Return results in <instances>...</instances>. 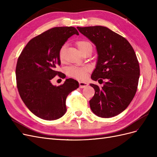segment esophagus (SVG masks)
Wrapping results in <instances>:
<instances>
[{
	"mask_svg": "<svg viewBox=\"0 0 157 157\" xmlns=\"http://www.w3.org/2000/svg\"><path fill=\"white\" fill-rule=\"evenodd\" d=\"M88 86V83L86 82H82V81H80L79 82V86L80 88H84L85 87H86Z\"/></svg>",
	"mask_w": 157,
	"mask_h": 157,
	"instance_id": "34e87169",
	"label": "esophagus"
}]
</instances>
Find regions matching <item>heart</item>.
<instances>
[{"label": "heart", "instance_id": "b5f03b06", "mask_svg": "<svg viewBox=\"0 0 157 157\" xmlns=\"http://www.w3.org/2000/svg\"><path fill=\"white\" fill-rule=\"evenodd\" d=\"M77 46L79 49L80 52H82L83 50L86 49L87 47L91 46L90 42L86 40H78L77 42ZM65 46H63L60 48L59 51V58L60 59H62L63 58V54L65 50ZM88 71V68L87 67H70L67 69V73L68 75L71 77L83 80L85 79L87 77Z\"/></svg>", "mask_w": 157, "mask_h": 157}]
</instances>
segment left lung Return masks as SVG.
<instances>
[{
  "instance_id": "left-lung-1",
  "label": "left lung",
  "mask_w": 157,
  "mask_h": 157,
  "mask_svg": "<svg viewBox=\"0 0 157 157\" xmlns=\"http://www.w3.org/2000/svg\"><path fill=\"white\" fill-rule=\"evenodd\" d=\"M96 46L98 59L91 76L93 80L105 79L101 88L95 90L90 100L92 112L110 118L124 111L134 98L140 78V65L135 52L125 38L103 26L77 27Z\"/></svg>"
}]
</instances>
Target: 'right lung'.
Listing matches in <instances>:
<instances>
[{
    "label": "right lung",
    "instance_id": "1",
    "mask_svg": "<svg viewBox=\"0 0 157 157\" xmlns=\"http://www.w3.org/2000/svg\"><path fill=\"white\" fill-rule=\"evenodd\" d=\"M78 32L73 27H58L32 39L18 58L16 76L19 94L27 107L42 119L53 121L67 111L68 95L79 86L73 78L56 86L51 80L60 72L59 51L69 38ZM59 77L62 78V73Z\"/></svg>",
    "mask_w": 157,
    "mask_h": 157
}]
</instances>
